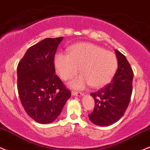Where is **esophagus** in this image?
<instances>
[{
    "label": "esophagus",
    "mask_w": 150,
    "mask_h": 150,
    "mask_svg": "<svg viewBox=\"0 0 150 150\" xmlns=\"http://www.w3.org/2000/svg\"><path fill=\"white\" fill-rule=\"evenodd\" d=\"M72 96H79V97H81L83 96L84 94L83 93H80V92H75V91H72Z\"/></svg>",
    "instance_id": "34e87169"
}]
</instances>
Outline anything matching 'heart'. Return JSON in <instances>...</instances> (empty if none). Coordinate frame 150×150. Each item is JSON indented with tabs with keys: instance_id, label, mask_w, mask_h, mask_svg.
<instances>
[{
	"instance_id": "heart-1",
	"label": "heart",
	"mask_w": 150,
	"mask_h": 150,
	"mask_svg": "<svg viewBox=\"0 0 150 150\" xmlns=\"http://www.w3.org/2000/svg\"><path fill=\"white\" fill-rule=\"evenodd\" d=\"M54 66L58 75L64 80L75 76L80 68L83 74L69 83L71 88L80 90L90 84L93 88L108 84L116 73L118 60L112 52L94 44L82 42L71 47L69 54H56Z\"/></svg>"
}]
</instances>
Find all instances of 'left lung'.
I'll list each match as a JSON object with an SVG mask.
<instances>
[{"mask_svg":"<svg viewBox=\"0 0 150 150\" xmlns=\"http://www.w3.org/2000/svg\"><path fill=\"white\" fill-rule=\"evenodd\" d=\"M118 68L111 83L91 95L95 100L93 111L88 115L98 126H109L124 116L132 93L134 73L126 57L115 50Z\"/></svg>","mask_w":150,"mask_h":150,"instance_id":"1","label":"left lung"}]
</instances>
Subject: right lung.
Instances as JSON below:
<instances>
[{
    "instance_id": "add662e5",
    "label": "right lung",
    "mask_w": 150,
    "mask_h": 150,
    "mask_svg": "<svg viewBox=\"0 0 150 150\" xmlns=\"http://www.w3.org/2000/svg\"><path fill=\"white\" fill-rule=\"evenodd\" d=\"M63 37L47 38L31 47L17 67L18 92L26 113L39 124L53 122L71 93L55 74L54 55Z\"/></svg>"
}]
</instances>
